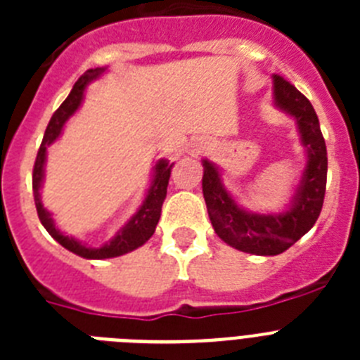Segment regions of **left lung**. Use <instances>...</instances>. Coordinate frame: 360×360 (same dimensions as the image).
Returning a JSON list of instances; mask_svg holds the SVG:
<instances>
[{
  "instance_id": "1",
  "label": "left lung",
  "mask_w": 360,
  "mask_h": 360,
  "mask_svg": "<svg viewBox=\"0 0 360 360\" xmlns=\"http://www.w3.org/2000/svg\"><path fill=\"white\" fill-rule=\"evenodd\" d=\"M274 106L295 120L307 164L288 207L281 212H252L240 207L221 182L219 167L202 160V189L214 232L227 245L256 256H278L290 249L317 221L326 191V144L316 110L301 91L272 75Z\"/></svg>"
}]
</instances>
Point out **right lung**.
<instances>
[{
  "instance_id": "right-lung-1",
  "label": "right lung",
  "mask_w": 360,
  "mask_h": 360,
  "mask_svg": "<svg viewBox=\"0 0 360 360\" xmlns=\"http://www.w3.org/2000/svg\"><path fill=\"white\" fill-rule=\"evenodd\" d=\"M104 70L106 68H94L88 70L84 75H81L79 81L73 84L68 97L65 98V103L57 108V111L52 115V119H50L49 126H46V131H44L43 142H41V148L39 151H37L36 164H34V178H32L34 202H36L37 216H39L43 227L49 231V234L57 241V243H61L65 249L70 250V252L77 254V256L81 257H86V259H108V257L122 256V254H128L131 252V250L142 247V245L153 236V232L157 229L158 219H160L162 203H164L165 195H167V184H169L171 167H173V164H169L165 158H160V160L155 164V167H153L151 186H149L144 202H142V205L139 207V211L128 219V224H124V227L119 229V232H117L115 236L111 238L110 241H106L104 245H101V247H97V249L81 243V241L75 240V238L66 236L65 232H61V229L56 227L52 212H50L49 209H44L43 202H41V187H43L44 180L46 149L61 136L65 124L68 122L70 117L81 108L88 84L94 82L95 79L101 77Z\"/></svg>"
}]
</instances>
